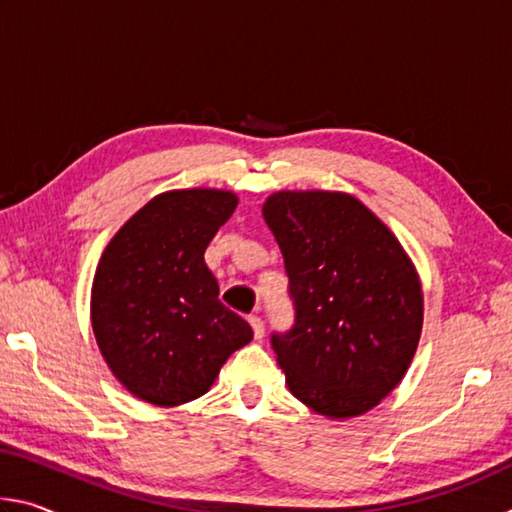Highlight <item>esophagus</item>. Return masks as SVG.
I'll use <instances>...</instances> for the list:
<instances>
[{"mask_svg": "<svg viewBox=\"0 0 512 512\" xmlns=\"http://www.w3.org/2000/svg\"><path fill=\"white\" fill-rule=\"evenodd\" d=\"M248 320H250V327H253L255 339H257V341H262V336H264V320H262V316L253 314V316H250Z\"/></svg>", "mask_w": 512, "mask_h": 512, "instance_id": "obj_1", "label": "esophagus"}]
</instances>
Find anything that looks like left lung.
I'll return each instance as SVG.
<instances>
[{
	"label": "left lung",
	"mask_w": 512,
	"mask_h": 512,
	"mask_svg": "<svg viewBox=\"0 0 512 512\" xmlns=\"http://www.w3.org/2000/svg\"><path fill=\"white\" fill-rule=\"evenodd\" d=\"M264 219L282 250L293 325L271 334L289 391L352 418L400 384L422 329L415 268L391 230L354 196L277 192Z\"/></svg>",
	"instance_id": "left-lung-1"
}]
</instances>
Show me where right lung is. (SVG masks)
I'll return each instance as SVG.
<instances>
[{"mask_svg": "<svg viewBox=\"0 0 512 512\" xmlns=\"http://www.w3.org/2000/svg\"><path fill=\"white\" fill-rule=\"evenodd\" d=\"M235 207V194L216 189L160 194L103 250L92 284L94 336L115 377L146 402L196 400L253 339L219 300L203 259Z\"/></svg>", "mask_w": 512, "mask_h": 512, "instance_id": "right-lung-1", "label": "right lung"}]
</instances>
